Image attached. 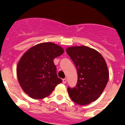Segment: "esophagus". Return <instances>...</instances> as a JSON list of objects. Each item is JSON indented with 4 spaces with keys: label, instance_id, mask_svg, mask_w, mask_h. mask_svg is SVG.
I'll list each match as a JSON object with an SVG mask.
<instances>
[{
    "label": "esophagus",
    "instance_id": "1",
    "mask_svg": "<svg viewBox=\"0 0 125 125\" xmlns=\"http://www.w3.org/2000/svg\"><path fill=\"white\" fill-rule=\"evenodd\" d=\"M62 81H63V83H65L67 82V79L66 78H63V79L62 80Z\"/></svg>",
    "mask_w": 125,
    "mask_h": 125
}]
</instances>
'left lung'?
Segmentation results:
<instances>
[{"label": "left lung", "mask_w": 125, "mask_h": 125, "mask_svg": "<svg viewBox=\"0 0 125 125\" xmlns=\"http://www.w3.org/2000/svg\"><path fill=\"white\" fill-rule=\"evenodd\" d=\"M66 52L78 73L76 86L67 87L69 95L78 104H89L101 96L108 83L109 71L106 63L98 51L88 47H69Z\"/></svg>", "instance_id": "8db88e82"}]
</instances>
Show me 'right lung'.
<instances>
[{
  "instance_id": "obj_1",
  "label": "right lung",
  "mask_w": 125,
  "mask_h": 125,
  "mask_svg": "<svg viewBox=\"0 0 125 125\" xmlns=\"http://www.w3.org/2000/svg\"><path fill=\"white\" fill-rule=\"evenodd\" d=\"M53 43H43L28 49L19 62L17 74L19 84L29 97L41 99L48 97L62 82L56 74L53 60L63 53Z\"/></svg>"
}]
</instances>
